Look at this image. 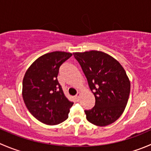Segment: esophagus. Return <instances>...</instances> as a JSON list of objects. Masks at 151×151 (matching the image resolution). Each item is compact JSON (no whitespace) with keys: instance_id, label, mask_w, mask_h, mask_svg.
Returning a JSON list of instances; mask_svg holds the SVG:
<instances>
[{"instance_id":"34e87169","label":"esophagus","mask_w":151,"mask_h":151,"mask_svg":"<svg viewBox=\"0 0 151 151\" xmlns=\"http://www.w3.org/2000/svg\"><path fill=\"white\" fill-rule=\"evenodd\" d=\"M80 92H77V95H76V99H77V100H79V99H80Z\"/></svg>"}]
</instances>
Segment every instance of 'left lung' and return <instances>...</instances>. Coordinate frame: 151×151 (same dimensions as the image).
<instances>
[{
	"label": "left lung",
	"instance_id": "obj_1",
	"mask_svg": "<svg viewBox=\"0 0 151 151\" xmlns=\"http://www.w3.org/2000/svg\"><path fill=\"white\" fill-rule=\"evenodd\" d=\"M95 96V105L86 110V119L106 126L122 114L129 98L131 83L123 67L114 58L99 51L73 53Z\"/></svg>",
	"mask_w": 151,
	"mask_h": 151
}]
</instances>
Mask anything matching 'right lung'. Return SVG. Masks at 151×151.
I'll return each instance as SVG.
<instances>
[{"mask_svg": "<svg viewBox=\"0 0 151 151\" xmlns=\"http://www.w3.org/2000/svg\"><path fill=\"white\" fill-rule=\"evenodd\" d=\"M71 53L53 52L36 60L23 80V101L34 117L46 125H58L66 120L74 102L65 97L58 80L60 65Z\"/></svg>", "mask_w": 151, "mask_h": 151, "instance_id": "right-lung-1", "label": "right lung"}]
</instances>
